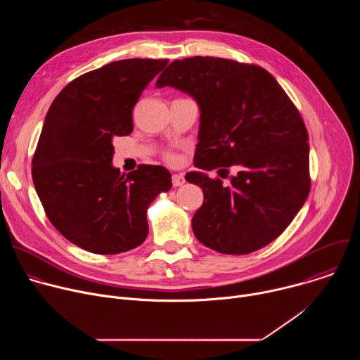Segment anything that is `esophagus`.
Instances as JSON below:
<instances>
[{"mask_svg": "<svg viewBox=\"0 0 360 360\" xmlns=\"http://www.w3.org/2000/svg\"><path fill=\"white\" fill-rule=\"evenodd\" d=\"M185 184V178L182 174H174L172 175V185L174 186H182Z\"/></svg>", "mask_w": 360, "mask_h": 360, "instance_id": "1", "label": "esophagus"}]
</instances>
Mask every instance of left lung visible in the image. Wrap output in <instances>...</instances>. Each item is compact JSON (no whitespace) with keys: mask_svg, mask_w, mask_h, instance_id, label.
<instances>
[{"mask_svg":"<svg viewBox=\"0 0 360 360\" xmlns=\"http://www.w3.org/2000/svg\"><path fill=\"white\" fill-rule=\"evenodd\" d=\"M199 108L193 165L185 179L203 192L192 218L196 239L219 253L246 255L276 239L311 189L304 124L264 68L214 57L176 60L157 79ZM237 174L224 186L207 172Z\"/></svg>","mask_w":360,"mask_h":360,"instance_id":"obj_1","label":"left lung"}]
</instances>
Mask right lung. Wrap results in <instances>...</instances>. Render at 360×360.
<instances>
[{"label":"right lung","instance_id":"1","mask_svg":"<svg viewBox=\"0 0 360 360\" xmlns=\"http://www.w3.org/2000/svg\"><path fill=\"white\" fill-rule=\"evenodd\" d=\"M168 60L131 58L70 82L51 104L32 160V181L48 219L70 242L115 255L148 236L146 212L172 188L160 165L129 174L112 165L114 139L132 132V110Z\"/></svg>","mask_w":360,"mask_h":360}]
</instances>
